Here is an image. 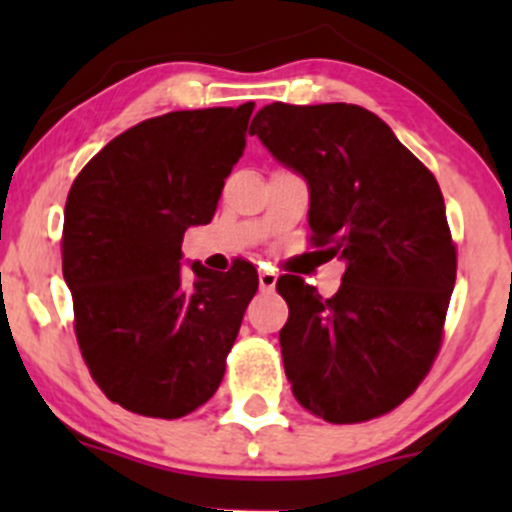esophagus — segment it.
I'll list each match as a JSON object with an SVG mask.
<instances>
[{
	"instance_id": "esophagus-1",
	"label": "esophagus",
	"mask_w": 512,
	"mask_h": 512,
	"mask_svg": "<svg viewBox=\"0 0 512 512\" xmlns=\"http://www.w3.org/2000/svg\"><path fill=\"white\" fill-rule=\"evenodd\" d=\"M257 280H260V289L262 292H272L277 285V275L272 270H260L257 272Z\"/></svg>"
}]
</instances>
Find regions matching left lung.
<instances>
[{
	"instance_id": "obj_1",
	"label": "left lung",
	"mask_w": 512,
	"mask_h": 512,
	"mask_svg": "<svg viewBox=\"0 0 512 512\" xmlns=\"http://www.w3.org/2000/svg\"><path fill=\"white\" fill-rule=\"evenodd\" d=\"M250 136L309 185L312 242L347 265L324 299L297 275L277 292L292 394L329 423L389 414L431 369L456 285V245L431 170L354 103H270Z\"/></svg>"
}]
</instances>
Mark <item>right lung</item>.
Instances as JSON below:
<instances>
[{
  "label": "right lung",
  "instance_id": "add662e5",
  "mask_svg": "<svg viewBox=\"0 0 512 512\" xmlns=\"http://www.w3.org/2000/svg\"><path fill=\"white\" fill-rule=\"evenodd\" d=\"M252 108L148 118L106 143L69 190L61 270L76 339L103 394L133 414L180 418L223 381L257 270L193 262L185 277L180 245L213 220Z\"/></svg>",
  "mask_w": 512,
  "mask_h": 512
}]
</instances>
